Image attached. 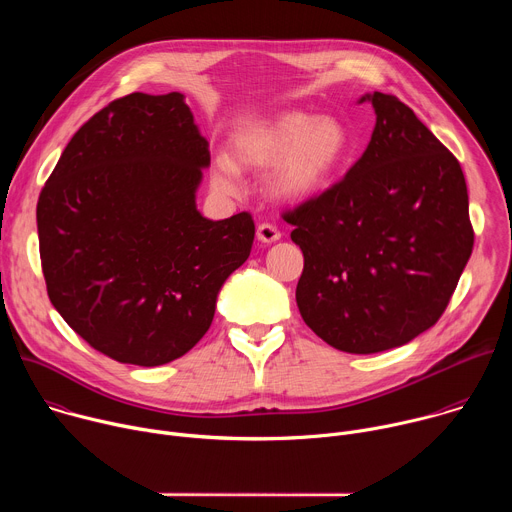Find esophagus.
I'll return each mask as SVG.
<instances>
[{"label": "esophagus", "instance_id": "obj_1", "mask_svg": "<svg viewBox=\"0 0 512 512\" xmlns=\"http://www.w3.org/2000/svg\"><path fill=\"white\" fill-rule=\"evenodd\" d=\"M257 239H259L261 243H275V241L281 239V233H279V229H277L275 225H271V223H261V225L257 227Z\"/></svg>", "mask_w": 512, "mask_h": 512}]
</instances>
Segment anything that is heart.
<instances>
[{
  "label": "heart",
  "mask_w": 512,
  "mask_h": 512,
  "mask_svg": "<svg viewBox=\"0 0 512 512\" xmlns=\"http://www.w3.org/2000/svg\"><path fill=\"white\" fill-rule=\"evenodd\" d=\"M350 152L346 125L334 115L287 109L233 137V160L218 156L212 182L237 188L239 168L265 170L267 192L281 202H306L328 188Z\"/></svg>",
  "instance_id": "obj_1"
}]
</instances>
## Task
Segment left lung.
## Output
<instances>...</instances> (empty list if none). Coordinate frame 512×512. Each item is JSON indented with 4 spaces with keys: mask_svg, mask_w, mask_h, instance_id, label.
I'll list each match as a JSON object with an SVG mask.
<instances>
[{
    "mask_svg": "<svg viewBox=\"0 0 512 512\" xmlns=\"http://www.w3.org/2000/svg\"><path fill=\"white\" fill-rule=\"evenodd\" d=\"M377 123L348 174L283 214L304 253L296 302L330 346L373 354L442 318L472 255L460 162L417 115L375 91Z\"/></svg>",
    "mask_w": 512,
    "mask_h": 512,
    "instance_id": "obj_1",
    "label": "left lung"
}]
</instances>
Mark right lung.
I'll return each instance as SVG.
<instances>
[{"instance_id": "add662e5", "label": "right lung", "mask_w": 512, "mask_h": 512, "mask_svg": "<svg viewBox=\"0 0 512 512\" xmlns=\"http://www.w3.org/2000/svg\"><path fill=\"white\" fill-rule=\"evenodd\" d=\"M208 166L182 93H131L72 135L40 192L48 298L117 362L160 367L186 354L251 253L249 212L208 221L196 208Z\"/></svg>"}]
</instances>
